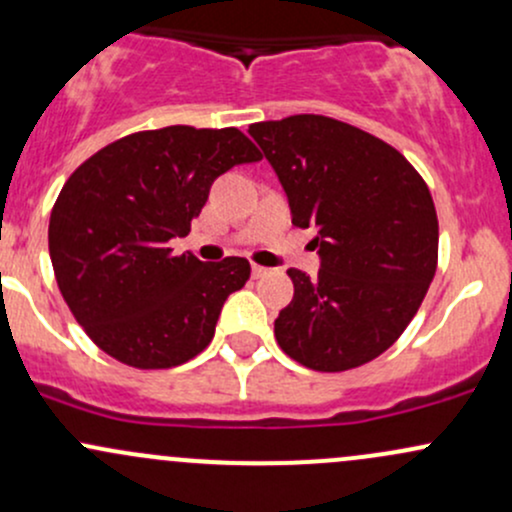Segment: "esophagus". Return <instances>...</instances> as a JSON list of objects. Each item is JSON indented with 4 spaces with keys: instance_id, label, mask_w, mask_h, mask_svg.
I'll use <instances>...</instances> for the list:
<instances>
[{
    "instance_id": "obj_1",
    "label": "esophagus",
    "mask_w": 512,
    "mask_h": 512,
    "mask_svg": "<svg viewBox=\"0 0 512 512\" xmlns=\"http://www.w3.org/2000/svg\"><path fill=\"white\" fill-rule=\"evenodd\" d=\"M267 274H272V269H269V267H262V265H252V277H255V279L267 277Z\"/></svg>"
}]
</instances>
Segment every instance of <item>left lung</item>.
I'll use <instances>...</instances> for the list:
<instances>
[{"label":"left lung","mask_w":512,"mask_h":512,"mask_svg":"<svg viewBox=\"0 0 512 512\" xmlns=\"http://www.w3.org/2000/svg\"><path fill=\"white\" fill-rule=\"evenodd\" d=\"M289 199L291 223L316 228L318 277L291 267L294 299L274 338L316 372H347L408 328L437 269V213L425 179L396 148L318 114L250 126Z\"/></svg>","instance_id":"left-lung-1"}]
</instances>
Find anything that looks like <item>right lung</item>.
Listing matches in <instances>:
<instances>
[{
    "label": "right lung",
    "mask_w": 512,
    "mask_h": 512,
    "mask_svg": "<svg viewBox=\"0 0 512 512\" xmlns=\"http://www.w3.org/2000/svg\"><path fill=\"white\" fill-rule=\"evenodd\" d=\"M262 160L238 128L167 126L84 160L55 201L50 262L72 316L99 350L136 369H170L209 347L223 303L250 279L245 257L172 255L213 179Z\"/></svg>",
    "instance_id": "right-lung-1"
}]
</instances>
